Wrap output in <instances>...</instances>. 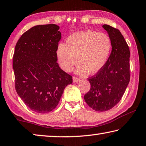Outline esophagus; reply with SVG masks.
Returning a JSON list of instances; mask_svg holds the SVG:
<instances>
[{"instance_id": "esophagus-1", "label": "esophagus", "mask_w": 146, "mask_h": 146, "mask_svg": "<svg viewBox=\"0 0 146 146\" xmlns=\"http://www.w3.org/2000/svg\"><path fill=\"white\" fill-rule=\"evenodd\" d=\"M80 80L79 78H76V77H73V81L74 82H79V81H80Z\"/></svg>"}]
</instances>
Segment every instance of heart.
I'll return each mask as SVG.
<instances>
[{
  "mask_svg": "<svg viewBox=\"0 0 146 146\" xmlns=\"http://www.w3.org/2000/svg\"><path fill=\"white\" fill-rule=\"evenodd\" d=\"M111 48V42L107 34L84 30L69 36L65 45L58 46L56 53L60 67L66 72L72 70L77 58L75 73L82 75L86 71L98 72L107 62Z\"/></svg>",
  "mask_w": 146,
  "mask_h": 146,
  "instance_id": "obj_1",
  "label": "heart"
}]
</instances>
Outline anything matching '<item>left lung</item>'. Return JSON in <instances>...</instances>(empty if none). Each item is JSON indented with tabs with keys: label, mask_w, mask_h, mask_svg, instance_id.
Returning a JSON list of instances; mask_svg holds the SVG:
<instances>
[{
	"label": "left lung",
	"mask_w": 146,
	"mask_h": 146,
	"mask_svg": "<svg viewBox=\"0 0 146 146\" xmlns=\"http://www.w3.org/2000/svg\"><path fill=\"white\" fill-rule=\"evenodd\" d=\"M112 50L104 66L88 79L91 84L84 95L87 104L96 111H106L120 102L130 80L129 47L120 31L104 24Z\"/></svg>",
	"instance_id": "1"
}]
</instances>
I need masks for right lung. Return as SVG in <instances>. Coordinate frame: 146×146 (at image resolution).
I'll return each instance as SVG.
<instances>
[{
  "mask_svg": "<svg viewBox=\"0 0 146 146\" xmlns=\"http://www.w3.org/2000/svg\"><path fill=\"white\" fill-rule=\"evenodd\" d=\"M56 24L32 27L17 42L13 68L15 90L31 110L51 111L58 105L72 76L59 67L56 49L61 32Z\"/></svg>",
  "mask_w": 146,
  "mask_h": 146,
  "instance_id": "add662e5",
  "label": "right lung"
}]
</instances>
